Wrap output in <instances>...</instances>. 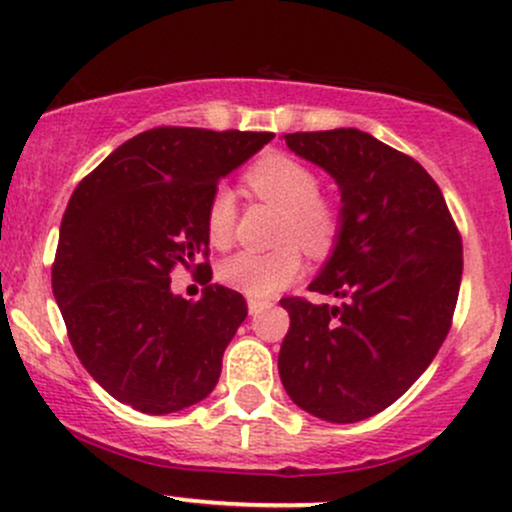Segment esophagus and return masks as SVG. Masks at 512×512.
<instances>
[{"label":"esophagus","mask_w":512,"mask_h":512,"mask_svg":"<svg viewBox=\"0 0 512 512\" xmlns=\"http://www.w3.org/2000/svg\"><path fill=\"white\" fill-rule=\"evenodd\" d=\"M269 305V301H262V298H248V310L252 315L260 313V310H264Z\"/></svg>","instance_id":"esophagus-1"}]
</instances>
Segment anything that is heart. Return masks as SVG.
Returning <instances> with one entry per match:
<instances>
[{
  "label": "heart",
  "mask_w": 512,
  "mask_h": 512,
  "mask_svg": "<svg viewBox=\"0 0 512 512\" xmlns=\"http://www.w3.org/2000/svg\"><path fill=\"white\" fill-rule=\"evenodd\" d=\"M245 182L252 195L284 211L279 228L281 243H298L313 255H325L332 248L339 219L337 211L325 199H320V182L313 170L289 156L269 154L245 173ZM204 223L211 245L226 248L231 243L236 228V197L228 187L214 190ZM301 272V252L293 245H284L274 252H236L219 267L223 284L252 298L274 296Z\"/></svg>",
  "instance_id": "b5f03b06"
}]
</instances>
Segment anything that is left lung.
Returning a JSON list of instances; mask_svg holds the SVG:
<instances>
[{"label":"left lung","instance_id":"1","mask_svg":"<svg viewBox=\"0 0 512 512\" xmlns=\"http://www.w3.org/2000/svg\"><path fill=\"white\" fill-rule=\"evenodd\" d=\"M342 195L332 255L308 289L284 298V390L303 411L356 424L397 402L448 337L462 281V240L421 163L354 127L284 134Z\"/></svg>","mask_w":512,"mask_h":512}]
</instances>
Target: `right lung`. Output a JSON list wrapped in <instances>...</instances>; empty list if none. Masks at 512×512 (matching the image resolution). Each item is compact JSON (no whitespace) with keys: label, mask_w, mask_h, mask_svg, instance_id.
Masks as SVG:
<instances>
[{"label":"right lung","mask_w":512,"mask_h":512,"mask_svg":"<svg viewBox=\"0 0 512 512\" xmlns=\"http://www.w3.org/2000/svg\"><path fill=\"white\" fill-rule=\"evenodd\" d=\"M272 139L156 127L117 146L74 190L52 293L76 356L117 402L173 414L219 383L223 351L248 317L245 298L209 284L197 303L185 301L170 291V272L207 255L216 185Z\"/></svg>","instance_id":"obj_1"}]
</instances>
